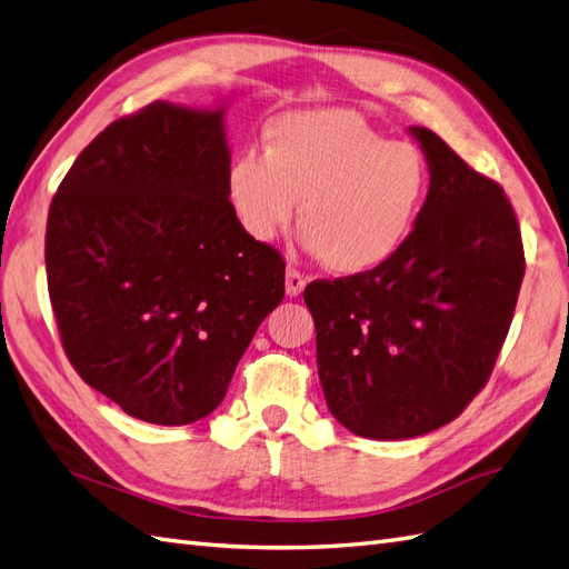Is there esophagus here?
<instances>
[{
    "instance_id": "obj_1",
    "label": "esophagus",
    "mask_w": 569,
    "mask_h": 569,
    "mask_svg": "<svg viewBox=\"0 0 569 569\" xmlns=\"http://www.w3.org/2000/svg\"><path fill=\"white\" fill-rule=\"evenodd\" d=\"M303 287H306V278H303V274H301L299 270H295V268H289L287 274H284V291H287V297H289V299L299 297L301 291H303Z\"/></svg>"
}]
</instances>
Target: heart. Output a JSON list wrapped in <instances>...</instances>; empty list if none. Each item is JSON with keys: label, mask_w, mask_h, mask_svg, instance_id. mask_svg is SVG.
Returning a JSON list of instances; mask_svg holds the SVG:
<instances>
[{"label": "heart", "mask_w": 569, "mask_h": 569, "mask_svg": "<svg viewBox=\"0 0 569 569\" xmlns=\"http://www.w3.org/2000/svg\"><path fill=\"white\" fill-rule=\"evenodd\" d=\"M428 162L407 141H386L347 107L284 112L263 129V156L243 150L227 196L251 239L270 243L297 214L299 243L337 274H361L405 247L428 191Z\"/></svg>", "instance_id": "b5f03b06"}]
</instances>
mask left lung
<instances>
[{
	"mask_svg": "<svg viewBox=\"0 0 569 569\" xmlns=\"http://www.w3.org/2000/svg\"><path fill=\"white\" fill-rule=\"evenodd\" d=\"M409 133L431 187L405 247L376 270L303 289L328 409L373 440L431 433L465 411L493 371L525 278L500 183L431 129Z\"/></svg>",
	"mask_w": 569,
	"mask_h": 569,
	"instance_id": "8db88e82",
	"label": "left lung"
}]
</instances>
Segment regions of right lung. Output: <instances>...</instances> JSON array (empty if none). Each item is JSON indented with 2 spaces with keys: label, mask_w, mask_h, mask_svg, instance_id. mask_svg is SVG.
<instances>
[{
  "label": "right lung",
  "mask_w": 569,
  "mask_h": 569,
  "mask_svg": "<svg viewBox=\"0 0 569 569\" xmlns=\"http://www.w3.org/2000/svg\"><path fill=\"white\" fill-rule=\"evenodd\" d=\"M224 102H152L112 121L52 198L44 266L61 345L129 417H208L263 318L284 260L227 196Z\"/></svg>",
  "instance_id": "right-lung-1"
}]
</instances>
